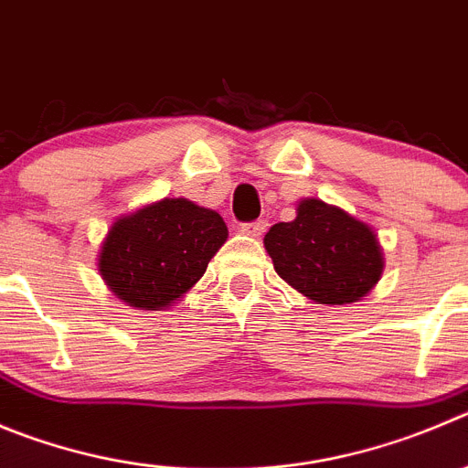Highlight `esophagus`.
Here are the masks:
<instances>
[{
  "mask_svg": "<svg viewBox=\"0 0 468 468\" xmlns=\"http://www.w3.org/2000/svg\"><path fill=\"white\" fill-rule=\"evenodd\" d=\"M242 230L249 235V238H261V235L268 230V221H265V219L251 221V224H244Z\"/></svg>",
  "mask_w": 468,
  "mask_h": 468,
  "instance_id": "obj_1",
  "label": "esophagus"
}]
</instances>
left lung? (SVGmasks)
I'll return each mask as SVG.
<instances>
[{
  "mask_svg": "<svg viewBox=\"0 0 468 468\" xmlns=\"http://www.w3.org/2000/svg\"><path fill=\"white\" fill-rule=\"evenodd\" d=\"M263 244L288 286L327 307L367 298L386 268L372 226L321 198L300 200L295 219L274 224Z\"/></svg>",
  "mask_w": 468,
  "mask_h": 468,
  "instance_id": "1",
  "label": "left lung"
}]
</instances>
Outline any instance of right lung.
<instances>
[{"label":"right lung","mask_w":468,"mask_h":468,"mask_svg":"<svg viewBox=\"0 0 468 468\" xmlns=\"http://www.w3.org/2000/svg\"><path fill=\"white\" fill-rule=\"evenodd\" d=\"M226 239L219 212L186 198H161L112 221L96 268L122 303L161 312L198 283Z\"/></svg>","instance_id":"obj_1"}]
</instances>
